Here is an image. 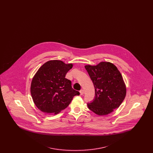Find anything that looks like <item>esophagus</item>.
I'll list each match as a JSON object with an SVG mask.
<instances>
[{
    "label": "esophagus",
    "mask_w": 153,
    "mask_h": 153,
    "mask_svg": "<svg viewBox=\"0 0 153 153\" xmlns=\"http://www.w3.org/2000/svg\"><path fill=\"white\" fill-rule=\"evenodd\" d=\"M84 93H85V91H84V89H81V90H80V95H82L84 94Z\"/></svg>",
    "instance_id": "34e87169"
}]
</instances>
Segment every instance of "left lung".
<instances>
[{"label":"left lung","mask_w":153,"mask_h":153,"mask_svg":"<svg viewBox=\"0 0 153 153\" xmlns=\"http://www.w3.org/2000/svg\"><path fill=\"white\" fill-rule=\"evenodd\" d=\"M95 90V99L88 108L99 116L108 115L119 108L126 95V86L117 66L106 61L85 66Z\"/></svg>","instance_id":"8db88e82"}]
</instances>
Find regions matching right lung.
<instances>
[{
    "instance_id": "1",
    "label": "right lung",
    "mask_w": 153,
    "mask_h": 153,
    "mask_svg": "<svg viewBox=\"0 0 153 153\" xmlns=\"http://www.w3.org/2000/svg\"><path fill=\"white\" fill-rule=\"evenodd\" d=\"M73 64L61 60H51L41 66L34 76L30 87L31 95L40 111L56 115L66 108L79 92L72 87V82L65 78Z\"/></svg>"
}]
</instances>
